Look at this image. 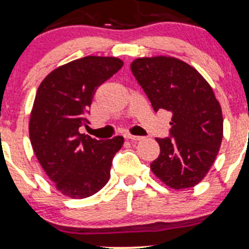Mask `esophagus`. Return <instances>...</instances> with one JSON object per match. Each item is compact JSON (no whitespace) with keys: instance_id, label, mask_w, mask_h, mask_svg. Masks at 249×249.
Returning <instances> with one entry per match:
<instances>
[{"instance_id":"34e87169","label":"esophagus","mask_w":249,"mask_h":249,"mask_svg":"<svg viewBox=\"0 0 249 249\" xmlns=\"http://www.w3.org/2000/svg\"><path fill=\"white\" fill-rule=\"evenodd\" d=\"M124 137H125V140H128V141H141L143 139V137H141V136H134V135H130V134L124 135Z\"/></svg>"}]
</instances>
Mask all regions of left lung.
<instances>
[{
    "label": "left lung",
    "instance_id": "1",
    "mask_svg": "<svg viewBox=\"0 0 249 249\" xmlns=\"http://www.w3.org/2000/svg\"><path fill=\"white\" fill-rule=\"evenodd\" d=\"M130 69L153 110L172 114L171 137L156 139L160 153L151 171L170 188L196 186L213 166L223 140L222 108L213 88L195 68L172 56L139 57Z\"/></svg>",
    "mask_w": 249,
    "mask_h": 249
}]
</instances>
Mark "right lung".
<instances>
[{
	"label": "right lung",
	"instance_id": "right-lung-1",
	"mask_svg": "<svg viewBox=\"0 0 249 249\" xmlns=\"http://www.w3.org/2000/svg\"><path fill=\"white\" fill-rule=\"evenodd\" d=\"M124 66L112 56H85L57 67L40 83L30 114L31 145L56 190L70 198L92 196L108 182L124 137L91 139L78 128L94 92Z\"/></svg>",
	"mask_w": 249,
	"mask_h": 249
}]
</instances>
